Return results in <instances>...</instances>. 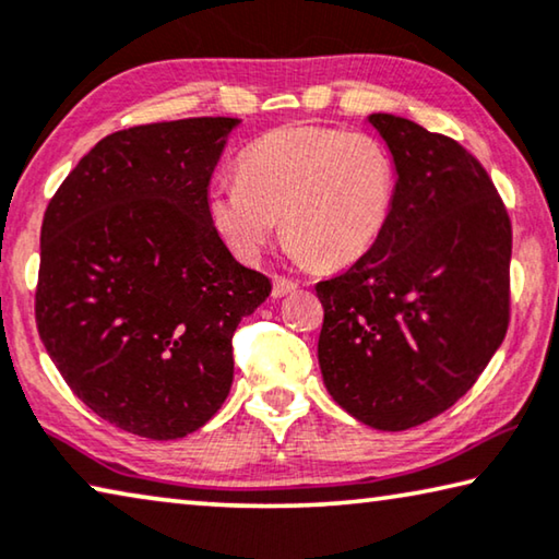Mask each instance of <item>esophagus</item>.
<instances>
[{"label": "esophagus", "instance_id": "obj_1", "mask_svg": "<svg viewBox=\"0 0 559 559\" xmlns=\"http://www.w3.org/2000/svg\"><path fill=\"white\" fill-rule=\"evenodd\" d=\"M297 289V282L289 280V277H274V285H272V297L280 299L285 295H292V292Z\"/></svg>", "mask_w": 559, "mask_h": 559}]
</instances>
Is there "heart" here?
Wrapping results in <instances>:
<instances>
[{
    "label": "heart",
    "mask_w": 559,
    "mask_h": 559,
    "mask_svg": "<svg viewBox=\"0 0 559 559\" xmlns=\"http://www.w3.org/2000/svg\"><path fill=\"white\" fill-rule=\"evenodd\" d=\"M397 169L372 134L322 124L280 127L239 159V177L207 192L212 225L245 260H257L274 235L299 260L342 267L372 250L390 225Z\"/></svg>",
    "instance_id": "obj_1"
}]
</instances>
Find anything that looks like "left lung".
Wrapping results in <instances>:
<instances>
[{"label":"left lung","mask_w":559,"mask_h":559,"mask_svg":"<svg viewBox=\"0 0 559 559\" xmlns=\"http://www.w3.org/2000/svg\"><path fill=\"white\" fill-rule=\"evenodd\" d=\"M397 167L390 225L347 272L317 282L320 367L342 409L400 432L450 409L510 324L512 222L452 136L369 115Z\"/></svg>","instance_id":"1"}]
</instances>
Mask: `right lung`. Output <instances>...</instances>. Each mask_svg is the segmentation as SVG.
Wrapping results in <instances>:
<instances>
[{
  "instance_id": "right-lung-1",
  "label": "right lung",
  "mask_w": 559,
  "mask_h": 559,
  "mask_svg": "<svg viewBox=\"0 0 559 559\" xmlns=\"http://www.w3.org/2000/svg\"><path fill=\"white\" fill-rule=\"evenodd\" d=\"M231 117L119 130L84 154L41 219L34 317L70 390L124 432L177 440L231 388V337L270 297L207 210Z\"/></svg>"
}]
</instances>
